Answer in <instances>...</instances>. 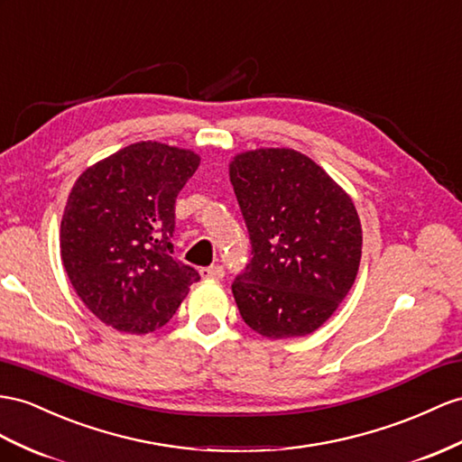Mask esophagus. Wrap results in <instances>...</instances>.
<instances>
[{"label": "esophagus", "mask_w": 462, "mask_h": 462, "mask_svg": "<svg viewBox=\"0 0 462 462\" xmlns=\"http://www.w3.org/2000/svg\"><path fill=\"white\" fill-rule=\"evenodd\" d=\"M200 277L208 281H220L224 277V269L220 265H210L200 269Z\"/></svg>", "instance_id": "1"}]
</instances>
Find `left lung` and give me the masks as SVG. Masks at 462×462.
<instances>
[{"mask_svg":"<svg viewBox=\"0 0 462 462\" xmlns=\"http://www.w3.org/2000/svg\"><path fill=\"white\" fill-rule=\"evenodd\" d=\"M228 173L254 254L232 285L244 322L269 339L316 332L359 271L363 230L351 197L292 148L236 153Z\"/></svg>","mask_w":462,"mask_h":462,"instance_id":"left-lung-1","label":"left lung"}]
</instances>
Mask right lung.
<instances>
[{
    "mask_svg": "<svg viewBox=\"0 0 462 462\" xmlns=\"http://www.w3.org/2000/svg\"><path fill=\"white\" fill-rule=\"evenodd\" d=\"M200 163L193 150L136 142L81 173L60 224L74 291L103 324L144 336L165 326L200 277L171 257L175 199Z\"/></svg>",
    "mask_w": 462,
    "mask_h": 462,
    "instance_id": "right-lung-1",
    "label": "right lung"
}]
</instances>
